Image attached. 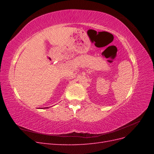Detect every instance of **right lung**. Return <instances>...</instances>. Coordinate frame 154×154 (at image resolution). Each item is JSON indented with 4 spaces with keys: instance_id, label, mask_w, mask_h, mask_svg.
Instances as JSON below:
<instances>
[{
    "instance_id": "right-lung-1",
    "label": "right lung",
    "mask_w": 154,
    "mask_h": 154,
    "mask_svg": "<svg viewBox=\"0 0 154 154\" xmlns=\"http://www.w3.org/2000/svg\"><path fill=\"white\" fill-rule=\"evenodd\" d=\"M46 108H47V109H48V107H46ZM46 108H45V109H46ZM44 109H45V108H44Z\"/></svg>"
}]
</instances>
